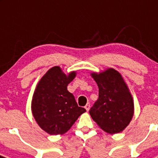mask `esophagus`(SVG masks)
<instances>
[{
  "mask_svg": "<svg viewBox=\"0 0 158 158\" xmlns=\"http://www.w3.org/2000/svg\"><path fill=\"white\" fill-rule=\"evenodd\" d=\"M85 110H87V111H89L90 109V104L89 103H87L86 104V106H85Z\"/></svg>",
  "mask_w": 158,
  "mask_h": 158,
  "instance_id": "1",
  "label": "esophagus"
}]
</instances>
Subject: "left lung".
<instances>
[{"instance_id": "1", "label": "left lung", "mask_w": 158, "mask_h": 158, "mask_svg": "<svg viewBox=\"0 0 158 158\" xmlns=\"http://www.w3.org/2000/svg\"><path fill=\"white\" fill-rule=\"evenodd\" d=\"M99 88V98L89 110L90 116L104 131L120 133L133 115V102L121 74L113 69L92 73Z\"/></svg>"}]
</instances>
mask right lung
<instances>
[{"mask_svg":"<svg viewBox=\"0 0 158 158\" xmlns=\"http://www.w3.org/2000/svg\"><path fill=\"white\" fill-rule=\"evenodd\" d=\"M75 76V72L66 76L60 67H52L40 79L33 94V117L40 127L51 135L68 131L86 111L78 106L74 96L67 90Z\"/></svg>","mask_w":158,"mask_h":158,"instance_id":"obj_1","label":"right lung"}]
</instances>
